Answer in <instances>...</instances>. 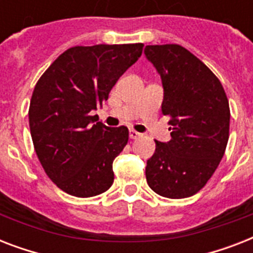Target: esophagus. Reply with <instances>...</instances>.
<instances>
[{"instance_id": "esophagus-1", "label": "esophagus", "mask_w": 253, "mask_h": 253, "mask_svg": "<svg viewBox=\"0 0 253 253\" xmlns=\"http://www.w3.org/2000/svg\"><path fill=\"white\" fill-rule=\"evenodd\" d=\"M128 135H130V139H138V138H140V135L142 134H139V132H136L135 130H130Z\"/></svg>"}]
</instances>
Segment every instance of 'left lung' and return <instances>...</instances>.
Returning a JSON list of instances; mask_svg holds the SVG:
<instances>
[{"instance_id": "1", "label": "left lung", "mask_w": 253, "mask_h": 253, "mask_svg": "<svg viewBox=\"0 0 253 253\" xmlns=\"http://www.w3.org/2000/svg\"><path fill=\"white\" fill-rule=\"evenodd\" d=\"M144 55L162 77V111L172 139L156 143L147 160V184L159 196L186 198L204 188L228 142L230 106L218 77L178 44L146 45Z\"/></svg>"}]
</instances>
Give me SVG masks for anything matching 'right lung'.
Here are the masks:
<instances>
[{
  "mask_svg": "<svg viewBox=\"0 0 253 253\" xmlns=\"http://www.w3.org/2000/svg\"><path fill=\"white\" fill-rule=\"evenodd\" d=\"M142 49V43L72 47L35 85L29 109L34 148L63 192L87 198L113 185V162L128 142V128L94 123L90 113L102 106Z\"/></svg>",
  "mask_w": 253,
  "mask_h": 253,
  "instance_id": "right-lung-1",
  "label": "right lung"
}]
</instances>
